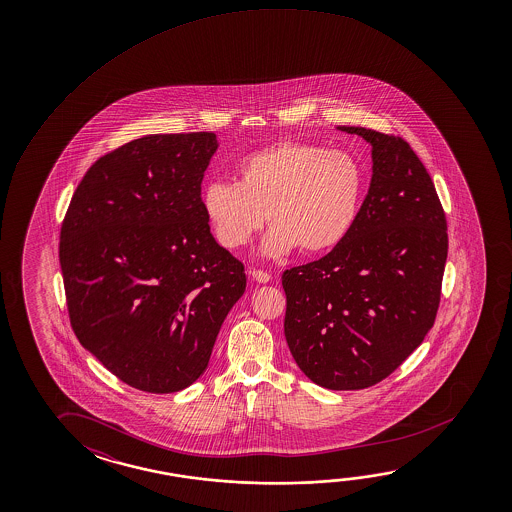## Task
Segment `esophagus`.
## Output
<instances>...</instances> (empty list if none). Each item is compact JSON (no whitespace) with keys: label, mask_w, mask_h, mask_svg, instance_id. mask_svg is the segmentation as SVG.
<instances>
[{"label":"esophagus","mask_w":512,"mask_h":512,"mask_svg":"<svg viewBox=\"0 0 512 512\" xmlns=\"http://www.w3.org/2000/svg\"><path fill=\"white\" fill-rule=\"evenodd\" d=\"M250 277H252L255 282H259V284H268L269 280H271V275L266 273V271H262V269H252V271H250Z\"/></svg>","instance_id":"34e87169"}]
</instances>
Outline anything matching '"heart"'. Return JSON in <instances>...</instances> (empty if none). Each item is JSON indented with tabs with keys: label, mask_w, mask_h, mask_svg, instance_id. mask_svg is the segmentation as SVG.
Instances as JSON below:
<instances>
[{
	"label": "heart",
	"mask_w": 512,
	"mask_h": 512,
	"mask_svg": "<svg viewBox=\"0 0 512 512\" xmlns=\"http://www.w3.org/2000/svg\"><path fill=\"white\" fill-rule=\"evenodd\" d=\"M366 169L348 151L282 141L237 164V184L214 182L203 210L219 243L237 250L264 227V252L282 257L294 248L323 255L348 239L361 214Z\"/></svg>",
	"instance_id": "1"
}]
</instances>
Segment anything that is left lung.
I'll return each mask as SVG.
<instances>
[{
    "label": "left lung",
    "instance_id": "left-lung-1",
    "mask_svg": "<svg viewBox=\"0 0 512 512\" xmlns=\"http://www.w3.org/2000/svg\"><path fill=\"white\" fill-rule=\"evenodd\" d=\"M339 130L371 144V184L341 246L285 269L284 332L314 384L353 391L389 377L434 327L448 234L434 182L407 141Z\"/></svg>",
    "mask_w": 512,
    "mask_h": 512
}]
</instances>
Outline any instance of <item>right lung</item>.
Returning <instances> with one entry per match:
<instances>
[{
	"instance_id": "1",
	"label": "right lung",
	"mask_w": 512,
	"mask_h": 512,
	"mask_svg": "<svg viewBox=\"0 0 512 512\" xmlns=\"http://www.w3.org/2000/svg\"><path fill=\"white\" fill-rule=\"evenodd\" d=\"M216 134L146 135L94 162L60 228L69 319L85 350L128 386L176 393L209 364L246 289L216 243L202 180Z\"/></svg>"
}]
</instances>
